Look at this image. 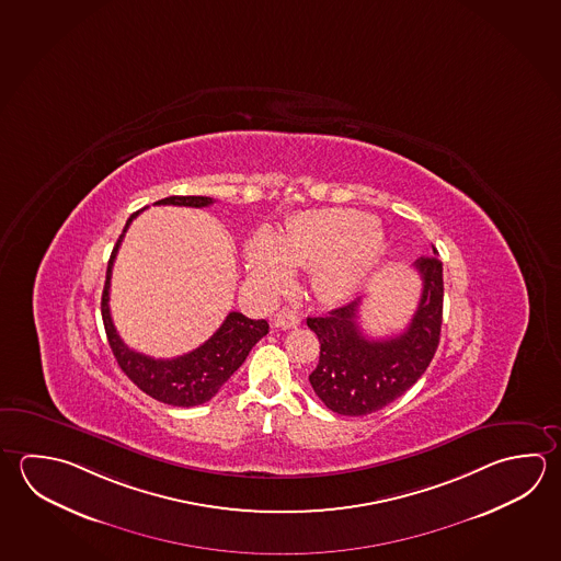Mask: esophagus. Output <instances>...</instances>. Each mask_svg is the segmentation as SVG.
Here are the masks:
<instances>
[{"label":"esophagus","instance_id":"obj_1","mask_svg":"<svg viewBox=\"0 0 561 561\" xmlns=\"http://www.w3.org/2000/svg\"><path fill=\"white\" fill-rule=\"evenodd\" d=\"M273 320H275V327L280 328V330H288V328H296L300 324V317H298V312L293 310V308L278 310Z\"/></svg>","mask_w":561,"mask_h":561}]
</instances>
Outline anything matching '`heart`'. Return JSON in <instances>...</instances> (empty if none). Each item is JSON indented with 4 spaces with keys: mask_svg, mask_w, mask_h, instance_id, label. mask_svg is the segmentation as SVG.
Segmentation results:
<instances>
[{
    "mask_svg": "<svg viewBox=\"0 0 561 561\" xmlns=\"http://www.w3.org/2000/svg\"><path fill=\"white\" fill-rule=\"evenodd\" d=\"M381 234L374 217L352 209H320L293 217L280 237L263 231L249 247L253 283L276 293L290 280V266L310 268V286L322 300L354 295L376 271Z\"/></svg>",
    "mask_w": 561,
    "mask_h": 561,
    "instance_id": "obj_1",
    "label": "heart"
}]
</instances>
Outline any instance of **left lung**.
<instances>
[{"label":"left lung","mask_w":561,"mask_h":561,"mask_svg":"<svg viewBox=\"0 0 561 561\" xmlns=\"http://www.w3.org/2000/svg\"><path fill=\"white\" fill-rule=\"evenodd\" d=\"M433 247L413 263L423 283L417 310L398 336L374 340L357 322L359 298L306 318L320 340V359L308 379L318 398L337 415L362 417L393 403L425 374L435 356L443 322V263Z\"/></svg>","instance_id":"8db88e82"}]
</instances>
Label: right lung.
<instances>
[{
    "label": "right lung",
    "mask_w": 561,
    "mask_h": 561,
    "mask_svg": "<svg viewBox=\"0 0 561 561\" xmlns=\"http://www.w3.org/2000/svg\"><path fill=\"white\" fill-rule=\"evenodd\" d=\"M214 204L211 197L205 195H170L156 205H184V207H207ZM136 211L124 225L123 234L114 244L113 255L106 268V283L102 290L101 310L102 322L106 330L108 344L113 350L118 366L126 376L130 377L144 393L158 399L173 408H195L214 398L225 381L233 376L241 367L244 357L253 350L261 337L266 336L268 324L266 320H251L241 312H229L224 324L214 336L195 347L194 352L172 359H156L136 350H130L118 336L111 317V276H113L114 259L118 247L123 243L124 233L134 221Z\"/></svg>",
    "instance_id": "right-lung-1"
}]
</instances>
